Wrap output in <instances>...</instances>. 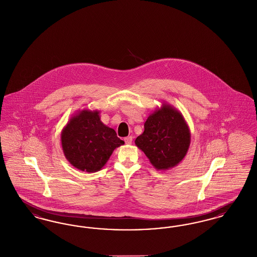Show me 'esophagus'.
Masks as SVG:
<instances>
[{
  "label": "esophagus",
  "instance_id": "esophagus-1",
  "mask_svg": "<svg viewBox=\"0 0 257 257\" xmlns=\"http://www.w3.org/2000/svg\"><path fill=\"white\" fill-rule=\"evenodd\" d=\"M132 141H133V138H132L131 136L124 138V142H125L126 145H131V144H132Z\"/></svg>",
  "mask_w": 257,
  "mask_h": 257
}]
</instances>
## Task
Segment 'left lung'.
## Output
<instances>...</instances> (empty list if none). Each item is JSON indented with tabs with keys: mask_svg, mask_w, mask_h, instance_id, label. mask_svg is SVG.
<instances>
[{
	"mask_svg": "<svg viewBox=\"0 0 257 257\" xmlns=\"http://www.w3.org/2000/svg\"><path fill=\"white\" fill-rule=\"evenodd\" d=\"M190 144L191 132L182 112L168 103L148 115L144 133L135 141L157 171L177 166L187 155Z\"/></svg>",
	"mask_w": 257,
	"mask_h": 257,
	"instance_id": "8db88e82",
	"label": "left lung"
}]
</instances>
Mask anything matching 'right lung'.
<instances>
[{"mask_svg":"<svg viewBox=\"0 0 257 257\" xmlns=\"http://www.w3.org/2000/svg\"><path fill=\"white\" fill-rule=\"evenodd\" d=\"M61 148L74 168L86 172L100 171L113 150L124 145L113 129L100 119V110L83 109L61 130Z\"/></svg>","mask_w":257,"mask_h":257,"instance_id":"right-lung-1","label":"right lung"}]
</instances>
